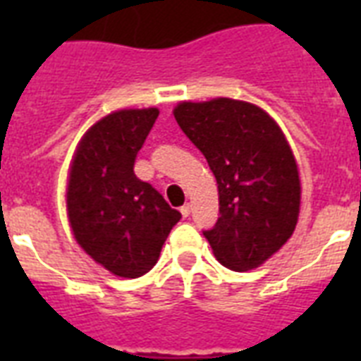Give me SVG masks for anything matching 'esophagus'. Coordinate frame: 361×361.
<instances>
[{"instance_id":"esophagus-1","label":"esophagus","mask_w":361,"mask_h":361,"mask_svg":"<svg viewBox=\"0 0 361 361\" xmlns=\"http://www.w3.org/2000/svg\"><path fill=\"white\" fill-rule=\"evenodd\" d=\"M180 212H181V215H183V217H189V215H191V204H189V202L183 204V206L180 208Z\"/></svg>"}]
</instances>
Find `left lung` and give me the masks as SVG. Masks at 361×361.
<instances>
[{
    "label": "left lung",
    "mask_w": 361,
    "mask_h": 361,
    "mask_svg": "<svg viewBox=\"0 0 361 361\" xmlns=\"http://www.w3.org/2000/svg\"><path fill=\"white\" fill-rule=\"evenodd\" d=\"M174 118L202 152L219 189V214L204 236L234 271L258 268L296 228L302 185L281 127L257 104L236 99L180 103Z\"/></svg>",
    "instance_id": "8db88e82"
}]
</instances>
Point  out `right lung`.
<instances>
[{
	"label": "right lung",
	"mask_w": 361,
	"mask_h": 361,
	"mask_svg": "<svg viewBox=\"0 0 361 361\" xmlns=\"http://www.w3.org/2000/svg\"><path fill=\"white\" fill-rule=\"evenodd\" d=\"M157 116V109L104 116L82 136L69 170L67 215L75 240L110 274L127 279L157 264L164 240L181 219L133 170Z\"/></svg>",
	"instance_id": "obj_1"
}]
</instances>
